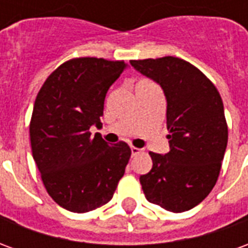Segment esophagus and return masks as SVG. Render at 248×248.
<instances>
[{
  "label": "esophagus",
  "mask_w": 248,
  "mask_h": 248,
  "mask_svg": "<svg viewBox=\"0 0 248 248\" xmlns=\"http://www.w3.org/2000/svg\"><path fill=\"white\" fill-rule=\"evenodd\" d=\"M140 153H142V150H140V149H138V147H134V146L131 147V155L133 156L138 155V154H140Z\"/></svg>",
  "instance_id": "esophagus-1"
}]
</instances>
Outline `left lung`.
I'll use <instances>...</instances> for the list:
<instances>
[{
  "label": "left lung",
  "mask_w": 248,
  "mask_h": 248,
  "mask_svg": "<svg viewBox=\"0 0 248 248\" xmlns=\"http://www.w3.org/2000/svg\"><path fill=\"white\" fill-rule=\"evenodd\" d=\"M130 63L158 82L167 99L170 151L149 153L153 169L140 178L142 190L150 203L183 213L202 202L218 181L229 138L222 98L202 71L177 57Z\"/></svg>",
  "instance_id": "8db88e82"
}]
</instances>
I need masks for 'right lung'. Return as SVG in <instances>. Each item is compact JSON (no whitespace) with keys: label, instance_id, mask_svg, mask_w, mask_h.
<instances>
[{"label":"right lung","instance_id":"obj_1","mask_svg":"<svg viewBox=\"0 0 248 248\" xmlns=\"http://www.w3.org/2000/svg\"><path fill=\"white\" fill-rule=\"evenodd\" d=\"M124 61L71 58L46 78L35 98L29 133L31 153L51 199L71 213H89L110 202L131 150L108 145L90 127L102 126L108 87Z\"/></svg>","mask_w":248,"mask_h":248}]
</instances>
